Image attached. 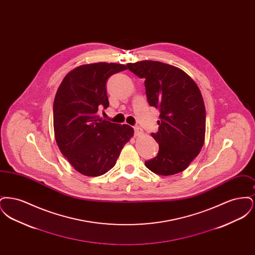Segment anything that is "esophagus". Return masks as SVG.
Here are the masks:
<instances>
[{
	"label": "esophagus",
	"instance_id": "1",
	"mask_svg": "<svg viewBox=\"0 0 255 255\" xmlns=\"http://www.w3.org/2000/svg\"><path fill=\"white\" fill-rule=\"evenodd\" d=\"M133 131H134V134L135 135H140V134H142V133H143L142 129L139 126H134L133 127Z\"/></svg>",
	"mask_w": 255,
	"mask_h": 255
}]
</instances>
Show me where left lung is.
I'll return each instance as SVG.
<instances>
[{
	"mask_svg": "<svg viewBox=\"0 0 255 255\" xmlns=\"http://www.w3.org/2000/svg\"><path fill=\"white\" fill-rule=\"evenodd\" d=\"M127 67L145 79L148 103L160 113L158 131L152 133L158 155L146 160V167L162 176L182 172L205 142L206 108L198 86L181 69L158 61H138Z\"/></svg>",
	"mask_w": 255,
	"mask_h": 255,
	"instance_id": "left-lung-1",
	"label": "left lung"
}]
</instances>
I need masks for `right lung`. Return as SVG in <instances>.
I'll return each mask as SVG.
<instances>
[{"label": "right lung", "mask_w": 255, "mask_h": 255, "mask_svg": "<svg viewBox=\"0 0 255 255\" xmlns=\"http://www.w3.org/2000/svg\"><path fill=\"white\" fill-rule=\"evenodd\" d=\"M127 70L117 63L79 66L68 73L53 102V127L57 145L79 173L97 177L112 169L123 146L133 136L127 124L102 120L98 109L109 107L107 80Z\"/></svg>", "instance_id": "obj_1"}]
</instances>
